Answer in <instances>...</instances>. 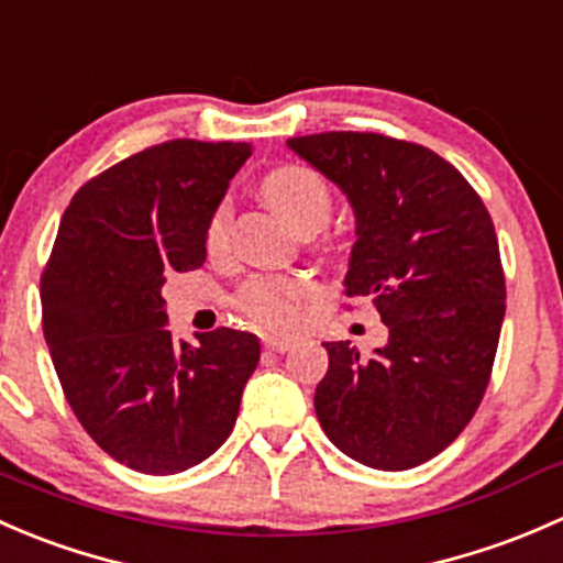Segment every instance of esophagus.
<instances>
[{
  "label": "esophagus",
  "mask_w": 563,
  "mask_h": 563,
  "mask_svg": "<svg viewBox=\"0 0 563 563\" xmlns=\"http://www.w3.org/2000/svg\"><path fill=\"white\" fill-rule=\"evenodd\" d=\"M291 345H294V338H264V349L266 351H277V354L288 351Z\"/></svg>",
  "instance_id": "1"
}]
</instances>
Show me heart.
<instances>
[{
	"label": "heart",
	"mask_w": 563,
	"mask_h": 563,
	"mask_svg": "<svg viewBox=\"0 0 563 563\" xmlns=\"http://www.w3.org/2000/svg\"><path fill=\"white\" fill-rule=\"evenodd\" d=\"M261 192L272 209L283 214L299 234L318 231L327 225L332 214V192L327 181L305 166H280L269 172L261 181ZM231 207L220 201L207 220L203 245L209 255H223L229 245ZM313 294V283L299 275H261L245 283L240 291L242 313L255 327L269 332H288L299 323V305Z\"/></svg>",
	"instance_id": "obj_1"
}]
</instances>
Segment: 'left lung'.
I'll return each instance as SVG.
<instances>
[{
  "mask_svg": "<svg viewBox=\"0 0 563 563\" xmlns=\"http://www.w3.org/2000/svg\"><path fill=\"white\" fill-rule=\"evenodd\" d=\"M288 146L354 207L345 294L371 299L389 329L371 356L351 340L323 343L318 422L356 463L413 468L463 433L490 384L507 308L493 220L428 146L351 130Z\"/></svg>",
  "mask_w": 563,
  "mask_h": 563,
  "instance_id": "obj_1",
  "label": "left lung"
}]
</instances>
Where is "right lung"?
Here are the masks:
<instances>
[{
    "mask_svg": "<svg viewBox=\"0 0 563 563\" xmlns=\"http://www.w3.org/2000/svg\"><path fill=\"white\" fill-rule=\"evenodd\" d=\"M250 152L176 139L98 174L62 214L40 277L43 334L73 413L141 474H179L218 452L258 365V338L240 329L176 343L163 299L174 272L207 261V220Z\"/></svg>",
    "mask_w": 563,
    "mask_h": 563,
    "instance_id": "1",
    "label": "right lung"
}]
</instances>
